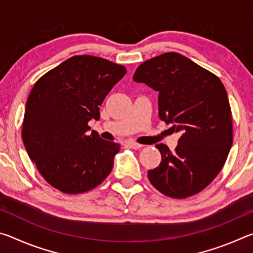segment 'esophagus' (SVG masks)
I'll return each mask as SVG.
<instances>
[{"label": "esophagus", "instance_id": "esophagus-1", "mask_svg": "<svg viewBox=\"0 0 253 253\" xmlns=\"http://www.w3.org/2000/svg\"><path fill=\"white\" fill-rule=\"evenodd\" d=\"M126 145H127L128 147L134 148V149H139V148L143 147L142 144H138V143H136V142H132V140H128V142H126Z\"/></svg>", "mask_w": 253, "mask_h": 253}]
</instances>
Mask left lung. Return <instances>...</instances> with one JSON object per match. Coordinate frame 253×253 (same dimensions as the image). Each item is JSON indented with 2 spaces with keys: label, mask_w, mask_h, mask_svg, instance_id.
Segmentation results:
<instances>
[{
  "label": "left lung",
  "mask_w": 253,
  "mask_h": 253,
  "mask_svg": "<svg viewBox=\"0 0 253 253\" xmlns=\"http://www.w3.org/2000/svg\"><path fill=\"white\" fill-rule=\"evenodd\" d=\"M132 79L158 91L160 118L181 132L175 151L156 145L162 161L148 170L149 182L173 199L198 194L216 177L232 146V115L223 84L176 52L143 62Z\"/></svg>",
  "instance_id": "1"
}]
</instances>
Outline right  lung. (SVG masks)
I'll return each mask as SVG.
<instances>
[{
  "label": "right lung",
  "instance_id": "1",
  "mask_svg": "<svg viewBox=\"0 0 253 253\" xmlns=\"http://www.w3.org/2000/svg\"><path fill=\"white\" fill-rule=\"evenodd\" d=\"M126 68L93 55H75L34 84L25 106L22 139L50 185L67 194L95 188L111 172L119 144L87 135L89 121Z\"/></svg>",
  "mask_w": 253,
  "mask_h": 253
}]
</instances>
